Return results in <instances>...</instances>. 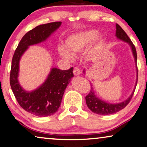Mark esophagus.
Returning a JSON list of instances; mask_svg holds the SVG:
<instances>
[{
  "label": "esophagus",
  "instance_id": "1",
  "mask_svg": "<svg viewBox=\"0 0 147 147\" xmlns=\"http://www.w3.org/2000/svg\"><path fill=\"white\" fill-rule=\"evenodd\" d=\"M80 70L79 69H78V68L75 67L73 70V74H74L75 76H78V75H80Z\"/></svg>",
  "mask_w": 147,
  "mask_h": 147
}]
</instances>
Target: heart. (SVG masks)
Here are the masks:
<instances>
[{
  "label": "heart",
  "mask_w": 147,
  "mask_h": 147,
  "mask_svg": "<svg viewBox=\"0 0 147 147\" xmlns=\"http://www.w3.org/2000/svg\"><path fill=\"white\" fill-rule=\"evenodd\" d=\"M96 30H91L74 34L68 37L65 40L66 49L60 47L59 53L62 58L66 60H71L73 55H76L84 51L98 36ZM102 49V41L100 38L96 39L94 43L88 48L86 55L88 58H96L100 54Z\"/></svg>",
  "instance_id": "heart-1"
}]
</instances>
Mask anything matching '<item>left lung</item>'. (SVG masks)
<instances>
[{"instance_id": "left-lung-1", "label": "left lung", "mask_w": 147, "mask_h": 147, "mask_svg": "<svg viewBox=\"0 0 147 147\" xmlns=\"http://www.w3.org/2000/svg\"><path fill=\"white\" fill-rule=\"evenodd\" d=\"M115 36L119 39L127 42L129 45H130L132 50V53L134 57L135 61V65H136V69H137V80L136 83H135V88L133 90L132 94L131 96L129 97L127 99L125 100V101L118 103V104H109V103H107L106 102L103 101L102 100H100L98 97H96L95 94L94 90L93 88H91L90 91L88 94L86 96V102L87 104V106L88 107V108L92 111V112L97 113L99 115H109V114H113L117 111L121 110L122 109H123L129 103L130 100L133 97V94H134L135 88H136L137 84V77H138V70H137V51L136 49H135V45H133V43L130 38H129L127 35L123 30L122 29L121 26L118 25L117 24H116V34Z\"/></svg>"}]
</instances>
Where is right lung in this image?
I'll use <instances>...</instances> for the list:
<instances>
[{"label": "right lung", "mask_w": 147, "mask_h": 147, "mask_svg": "<svg viewBox=\"0 0 147 147\" xmlns=\"http://www.w3.org/2000/svg\"><path fill=\"white\" fill-rule=\"evenodd\" d=\"M61 22L39 25L28 32L20 41L14 52L11 65L10 83L20 106L24 110L38 117L53 115L59 108L65 90L74 75L73 68L60 70L52 68L47 79L38 88L26 91L18 80L21 57L29 46L45 41L61 25Z\"/></svg>", "instance_id": "add662e5"}]
</instances>
